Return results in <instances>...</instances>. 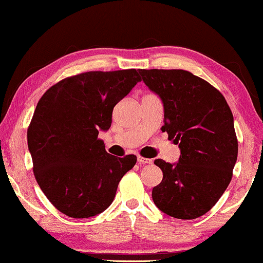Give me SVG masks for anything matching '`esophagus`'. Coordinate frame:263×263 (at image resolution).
I'll return each instance as SVG.
<instances>
[{"label": "esophagus", "mask_w": 263, "mask_h": 263, "mask_svg": "<svg viewBox=\"0 0 263 263\" xmlns=\"http://www.w3.org/2000/svg\"><path fill=\"white\" fill-rule=\"evenodd\" d=\"M137 160H138L139 164H151L152 163V159L144 158V157H142V156H138V158H137Z\"/></svg>", "instance_id": "obj_1"}]
</instances>
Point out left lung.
<instances>
[{"mask_svg": "<svg viewBox=\"0 0 263 263\" xmlns=\"http://www.w3.org/2000/svg\"><path fill=\"white\" fill-rule=\"evenodd\" d=\"M143 81L164 106L163 132L178 144L181 157L163 171L152 199L163 213L194 219L208 213L228 187L237 159L234 117L222 93L183 69H140Z\"/></svg>", "mask_w": 263, "mask_h": 263, "instance_id": "obj_1", "label": "left lung"}]
</instances>
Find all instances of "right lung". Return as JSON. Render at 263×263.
<instances>
[{"mask_svg": "<svg viewBox=\"0 0 263 263\" xmlns=\"http://www.w3.org/2000/svg\"><path fill=\"white\" fill-rule=\"evenodd\" d=\"M140 77L137 69L92 70L57 82L39 100L27 131L35 179L62 214L87 218L115 199L135 155H109L98 138L111 127L113 107Z\"/></svg>", "mask_w": 263, "mask_h": 263, "instance_id": "right-lung-1", "label": "right lung"}]
</instances>
